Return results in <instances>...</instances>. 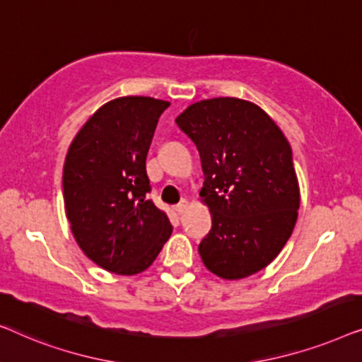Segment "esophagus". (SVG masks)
<instances>
[{
    "instance_id": "1",
    "label": "esophagus",
    "mask_w": 362,
    "mask_h": 362,
    "mask_svg": "<svg viewBox=\"0 0 362 362\" xmlns=\"http://www.w3.org/2000/svg\"><path fill=\"white\" fill-rule=\"evenodd\" d=\"M187 209V201L186 199H181L180 202H177V204L175 206V211L177 212V214H182V212H185Z\"/></svg>"
}]
</instances>
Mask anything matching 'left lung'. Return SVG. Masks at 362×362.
I'll use <instances>...</instances> for the list:
<instances>
[{
	"label": "left lung",
	"mask_w": 362,
	"mask_h": 362,
	"mask_svg": "<svg viewBox=\"0 0 362 362\" xmlns=\"http://www.w3.org/2000/svg\"><path fill=\"white\" fill-rule=\"evenodd\" d=\"M201 155L212 227L199 254L237 280L265 269L293 232L300 189L290 143L267 113L234 97L201 100L176 118Z\"/></svg>",
	"instance_id": "8db88e82"
}]
</instances>
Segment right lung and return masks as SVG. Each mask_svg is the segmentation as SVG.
Returning <instances> with one entry per match:
<instances>
[{
	"instance_id": "1",
	"label": "right lung",
	"mask_w": 362,
	"mask_h": 362,
	"mask_svg": "<svg viewBox=\"0 0 362 362\" xmlns=\"http://www.w3.org/2000/svg\"><path fill=\"white\" fill-rule=\"evenodd\" d=\"M170 103L120 97L88 118L64 163L62 189L72 234L102 269L135 275L153 264L173 226L155 202L146 175L158 118Z\"/></svg>"
}]
</instances>
